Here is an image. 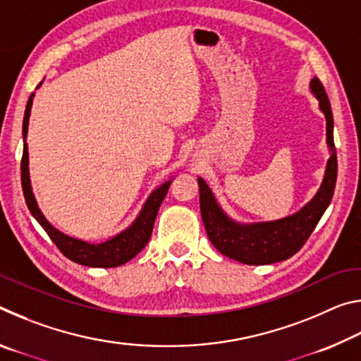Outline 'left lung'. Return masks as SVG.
Returning a JSON list of instances; mask_svg holds the SVG:
<instances>
[{
  "instance_id": "1",
  "label": "left lung",
  "mask_w": 361,
  "mask_h": 361,
  "mask_svg": "<svg viewBox=\"0 0 361 361\" xmlns=\"http://www.w3.org/2000/svg\"><path fill=\"white\" fill-rule=\"evenodd\" d=\"M310 92L319 100V108L326 119V145L329 157L322 185L312 199L301 210L274 221L240 223L231 218L218 204L210 186L200 178L199 202L200 215L207 235L219 253L243 264L261 266L291 258L312 234L317 223L331 202L336 176H338V157H336L333 138V113L328 95L319 78H312L309 84Z\"/></svg>"
}]
</instances>
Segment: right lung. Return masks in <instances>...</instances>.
I'll use <instances>...</instances> for the list:
<instances>
[{
    "instance_id": "1",
    "label": "right lung",
    "mask_w": 361,
    "mask_h": 361,
    "mask_svg": "<svg viewBox=\"0 0 361 361\" xmlns=\"http://www.w3.org/2000/svg\"><path fill=\"white\" fill-rule=\"evenodd\" d=\"M42 81L39 82V85ZM38 85V87H39ZM36 87V89H38ZM35 92L30 95L25 116H23V126H22V135H23V154L20 162V173H22V189L23 195H25V202L30 213L33 218L41 224V228L47 232L51 240L56 243L57 248L62 252L66 258L78 262V264L89 266V267H118L126 264L127 261L142 252L146 243L149 242L152 226H154L159 207H161L164 197H166L170 188L172 178L164 181L161 186L152 189L148 199L145 200L142 210L138 212L137 218L127 226L124 231L119 234L113 235L111 239L100 243H92L82 239H76L65 234L60 229H57L49 219L44 216L36 202V197L32 189V180H30V169H28V145H27V133H28V121L30 113H32Z\"/></svg>"
}]
</instances>
